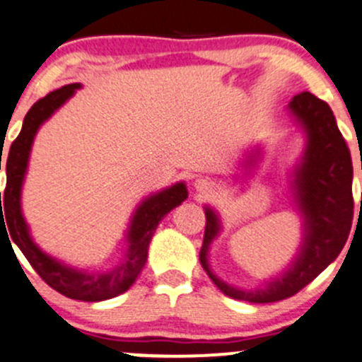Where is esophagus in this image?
Listing matches in <instances>:
<instances>
[{"label":"esophagus","mask_w":362,"mask_h":362,"mask_svg":"<svg viewBox=\"0 0 362 362\" xmlns=\"http://www.w3.org/2000/svg\"><path fill=\"white\" fill-rule=\"evenodd\" d=\"M193 186H195L197 192L202 193V195H209V193H212V189H214V182L206 180V177H199V180H195Z\"/></svg>","instance_id":"esophagus-1"}]
</instances>
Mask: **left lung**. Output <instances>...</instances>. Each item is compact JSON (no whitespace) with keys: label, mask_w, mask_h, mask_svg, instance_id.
<instances>
[{"label":"left lung","mask_w":362,"mask_h":362,"mask_svg":"<svg viewBox=\"0 0 362 362\" xmlns=\"http://www.w3.org/2000/svg\"><path fill=\"white\" fill-rule=\"evenodd\" d=\"M288 111L305 134L303 155L289 176V193L303 219V237L288 268L255 289L235 288L219 279L209 264V251L221 233V219L211 206L204 207L206 232L200 263L219 291L235 300L272 303L296 294L338 258L352 226V158L333 111L310 92L294 95ZM259 158L262 150L256 148L245 167L252 169Z\"/></svg>","instance_id":"8db88e82"}]
</instances>
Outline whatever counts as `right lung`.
Instances as JSON below:
<instances>
[{
	"mask_svg": "<svg viewBox=\"0 0 362 362\" xmlns=\"http://www.w3.org/2000/svg\"><path fill=\"white\" fill-rule=\"evenodd\" d=\"M81 88L80 83L64 85L59 90L50 92L33 104L22 124L21 134L10 146L8 158H6V189L5 202L1 207V219H6L10 237L13 244L21 249L22 255L28 258L31 267L40 274V277L50 288L59 291L71 300L80 301H104L110 298L125 293L139 277L148 259V247L153 237L156 226L162 221L163 216L169 214L174 207L188 199V189L185 181L163 188L160 192L151 193L143 199V202L136 207L127 228L125 240L127 249L122 256L120 263L107 272H87L81 268H74L71 264L59 262L54 256L47 255L31 237L28 221L22 214V186H24L25 174H28L29 155H31L33 143L42 127L66 100L74 95V92ZM1 170V160H0ZM1 200V192H0ZM6 209V216H2V209ZM0 219V221H1ZM8 235V233H6ZM10 242V245H12Z\"/></svg>",
	"mask_w": 362,
	"mask_h": 362,
	"instance_id": "add662e5",
	"label": "right lung"
}]
</instances>
